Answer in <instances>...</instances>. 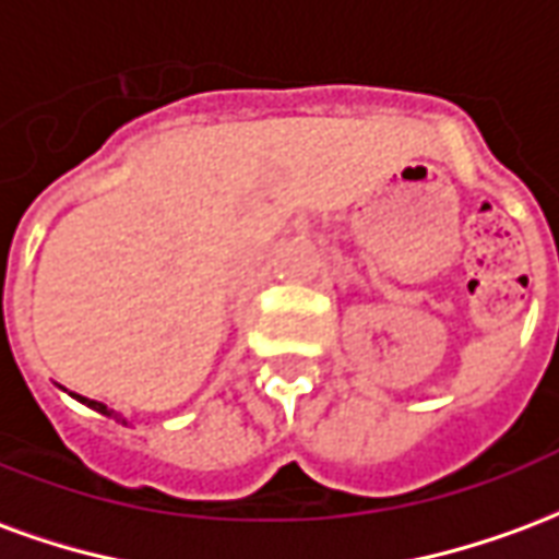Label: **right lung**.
<instances>
[{
	"instance_id": "1",
	"label": "right lung",
	"mask_w": 559,
	"mask_h": 559,
	"mask_svg": "<svg viewBox=\"0 0 559 559\" xmlns=\"http://www.w3.org/2000/svg\"><path fill=\"white\" fill-rule=\"evenodd\" d=\"M59 389H62V386H59ZM68 395H71V399H78L80 404H86L90 411H95V413H102V416H107V419H116V421H119V425H128V419H122V413H116L114 407H107V404H102V401L83 399V395H74V392H68Z\"/></svg>"
}]
</instances>
